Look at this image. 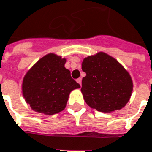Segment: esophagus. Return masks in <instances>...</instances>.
I'll return each mask as SVG.
<instances>
[{
  "label": "esophagus",
  "mask_w": 152,
  "mask_h": 152,
  "mask_svg": "<svg viewBox=\"0 0 152 152\" xmlns=\"http://www.w3.org/2000/svg\"><path fill=\"white\" fill-rule=\"evenodd\" d=\"M76 81H77V83H79L80 85H81V78H78V79L76 80Z\"/></svg>",
  "instance_id": "1"
}]
</instances>
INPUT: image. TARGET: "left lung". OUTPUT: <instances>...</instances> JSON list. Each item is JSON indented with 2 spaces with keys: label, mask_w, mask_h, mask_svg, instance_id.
I'll list each match as a JSON object with an SVG mask.
<instances>
[{
  "label": "left lung",
  "mask_w": 152,
  "mask_h": 152,
  "mask_svg": "<svg viewBox=\"0 0 152 152\" xmlns=\"http://www.w3.org/2000/svg\"><path fill=\"white\" fill-rule=\"evenodd\" d=\"M86 76L81 81V93L86 104L102 113L122 109L129 101L133 81L118 60L104 52L89 55L81 63Z\"/></svg>",
  "instance_id": "8db88e82"
}]
</instances>
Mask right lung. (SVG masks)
Masks as SVG:
<instances>
[{"label": "right lung", "instance_id": "add662e5", "mask_svg": "<svg viewBox=\"0 0 152 152\" xmlns=\"http://www.w3.org/2000/svg\"><path fill=\"white\" fill-rule=\"evenodd\" d=\"M66 58L50 53L25 74L22 92L26 102L37 113L53 115L66 108L69 95L81 86L65 67Z\"/></svg>", "mask_w": 152, "mask_h": 152}]
</instances>
